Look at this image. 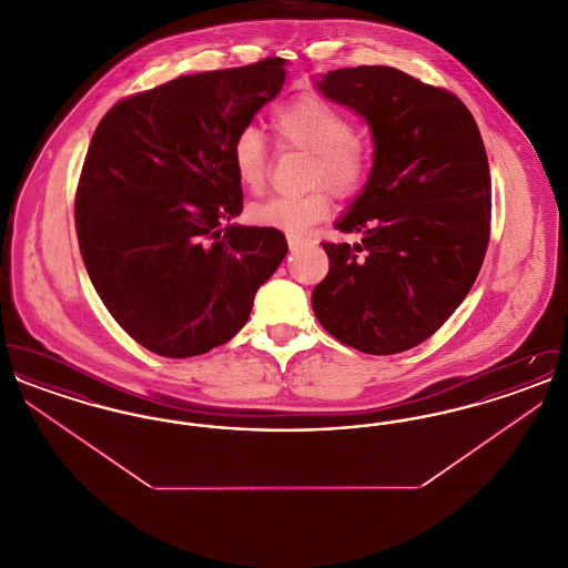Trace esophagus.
Returning a JSON list of instances; mask_svg holds the SVG:
<instances>
[{
  "label": "esophagus",
  "instance_id": "esophagus-1",
  "mask_svg": "<svg viewBox=\"0 0 568 568\" xmlns=\"http://www.w3.org/2000/svg\"><path fill=\"white\" fill-rule=\"evenodd\" d=\"M308 243V239H302V236H287V244H290V248L292 251H296V248H300L302 244Z\"/></svg>",
  "mask_w": 568,
  "mask_h": 568
}]
</instances>
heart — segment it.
Listing matches in <instances>:
<instances>
[{
	"label": "heart",
	"mask_w": 568,
	"mask_h": 568,
	"mask_svg": "<svg viewBox=\"0 0 568 568\" xmlns=\"http://www.w3.org/2000/svg\"><path fill=\"white\" fill-rule=\"evenodd\" d=\"M272 128L283 144L313 153L311 185H325L336 195H353L364 187L373 151L362 135L353 134L352 119L320 95H300L274 110ZM232 165L241 187L260 193L268 181V149L255 128H243L232 142ZM329 215V195L324 187L302 195H276L253 204V223L300 236Z\"/></svg>",
	"instance_id": "1"
}]
</instances>
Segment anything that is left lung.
Here are the masks:
<instances>
[{
	"label": "left lung",
	"mask_w": 568,
	"mask_h": 568,
	"mask_svg": "<svg viewBox=\"0 0 568 568\" xmlns=\"http://www.w3.org/2000/svg\"><path fill=\"white\" fill-rule=\"evenodd\" d=\"M317 87L364 116L375 162L336 223L362 243H324L329 271L313 311L357 352L413 349L454 315L481 271L491 219L484 140L458 95L396 68H341Z\"/></svg>",
	"instance_id": "left-lung-1"
}]
</instances>
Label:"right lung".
<instances>
[{"label": "right lung", "mask_w": 568, "mask_h": 568, "mask_svg": "<svg viewBox=\"0 0 568 568\" xmlns=\"http://www.w3.org/2000/svg\"><path fill=\"white\" fill-rule=\"evenodd\" d=\"M285 82V59L179 77L116 102L91 138L74 221L89 278L138 345L193 357L248 320L287 241L234 225L232 142Z\"/></svg>", "instance_id": "1"}]
</instances>
